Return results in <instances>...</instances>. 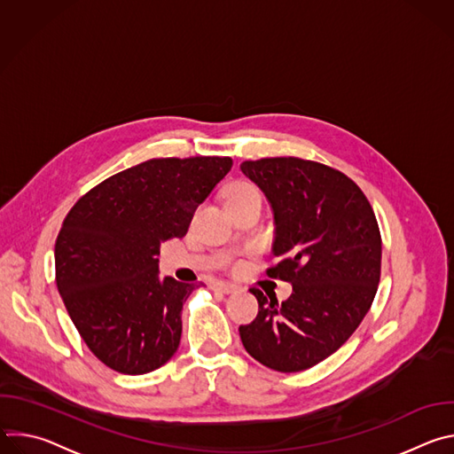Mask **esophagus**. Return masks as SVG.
Segmentation results:
<instances>
[{"instance_id":"obj_1","label":"esophagus","mask_w":454,"mask_h":454,"mask_svg":"<svg viewBox=\"0 0 454 454\" xmlns=\"http://www.w3.org/2000/svg\"><path fill=\"white\" fill-rule=\"evenodd\" d=\"M212 289H214V291H217V293L231 294V293H235L239 287H237L235 284H230V282H223V280H219V282H214V284H212Z\"/></svg>"}]
</instances>
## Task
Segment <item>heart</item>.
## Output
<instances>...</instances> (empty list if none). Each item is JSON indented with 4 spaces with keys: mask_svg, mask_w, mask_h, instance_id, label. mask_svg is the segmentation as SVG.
I'll return each mask as SVG.
<instances>
[{
    "mask_svg": "<svg viewBox=\"0 0 454 454\" xmlns=\"http://www.w3.org/2000/svg\"><path fill=\"white\" fill-rule=\"evenodd\" d=\"M249 200H262V198H261V192H258V188L247 181L233 183L224 192V205L226 207L244 203Z\"/></svg>",
    "mask_w": 454,
    "mask_h": 454,
    "instance_id": "obj_1",
    "label": "heart"
}]
</instances>
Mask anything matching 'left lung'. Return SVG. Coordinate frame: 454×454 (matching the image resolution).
Here are the masks:
<instances>
[{"label": "left lung", "instance_id": "8db88e82", "mask_svg": "<svg viewBox=\"0 0 454 454\" xmlns=\"http://www.w3.org/2000/svg\"><path fill=\"white\" fill-rule=\"evenodd\" d=\"M240 170L275 215L271 278L291 282L278 303L251 289L258 314L240 325L247 354L277 372H301L333 356L359 327L377 293L380 233L361 188L343 172L300 158H264Z\"/></svg>", "mask_w": 454, "mask_h": 454}]
</instances>
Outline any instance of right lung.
Wrapping results in <instances>:
<instances>
[{"instance_id": "obj_1", "label": "right lung", "mask_w": 454, "mask_h": 454, "mask_svg": "<svg viewBox=\"0 0 454 454\" xmlns=\"http://www.w3.org/2000/svg\"><path fill=\"white\" fill-rule=\"evenodd\" d=\"M231 158H160L121 170L82 196L55 240V282L88 348L111 370L163 366L181 340L192 286L160 278L161 242L181 239Z\"/></svg>"}]
</instances>
